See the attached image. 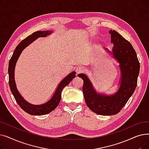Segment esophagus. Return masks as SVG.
I'll return each mask as SVG.
<instances>
[{
    "instance_id": "esophagus-1",
    "label": "esophagus",
    "mask_w": 149,
    "mask_h": 149,
    "mask_svg": "<svg viewBox=\"0 0 149 149\" xmlns=\"http://www.w3.org/2000/svg\"><path fill=\"white\" fill-rule=\"evenodd\" d=\"M84 68L82 66H79L77 67V68H76V72L77 74L84 72Z\"/></svg>"
}]
</instances>
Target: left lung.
<instances>
[{"label": "left lung", "mask_w": 149, "mask_h": 149, "mask_svg": "<svg viewBox=\"0 0 149 149\" xmlns=\"http://www.w3.org/2000/svg\"><path fill=\"white\" fill-rule=\"evenodd\" d=\"M111 43L113 44L112 54L120 63V86L115 94L104 95L97 93L88 78L83 74L79 75L83 80V92L88 107L101 115L117 114L126 105L134 93L139 72V62L136 52L130 43L114 30H111Z\"/></svg>", "instance_id": "8db88e82"}]
</instances>
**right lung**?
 <instances>
[{
    "label": "right lung",
    "mask_w": 149,
    "mask_h": 149,
    "mask_svg": "<svg viewBox=\"0 0 149 149\" xmlns=\"http://www.w3.org/2000/svg\"><path fill=\"white\" fill-rule=\"evenodd\" d=\"M51 33V31H38L29 35L24 40H23L15 48L13 56L9 61L8 74H9V85L11 91L14 98L19 106L26 113L32 115H43L49 113L58 106L61 100V93L62 90L75 77V72H72L66 76L58 84L54 95L48 102L42 105H33L26 101L20 95L18 92L16 85L14 81V68L16 62L19 57L22 51L30 43L34 41L38 37H46Z\"/></svg>",
    "instance_id": "obj_1"
}]
</instances>
